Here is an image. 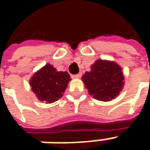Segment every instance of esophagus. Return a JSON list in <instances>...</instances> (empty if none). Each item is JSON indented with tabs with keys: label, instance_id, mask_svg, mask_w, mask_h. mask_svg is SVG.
<instances>
[{
	"label": "esophagus",
	"instance_id": "1",
	"mask_svg": "<svg viewBox=\"0 0 150 150\" xmlns=\"http://www.w3.org/2000/svg\"><path fill=\"white\" fill-rule=\"evenodd\" d=\"M82 75V73H79V74H76V75H73V77L75 79H79L81 77Z\"/></svg>",
	"mask_w": 150,
	"mask_h": 150
}]
</instances>
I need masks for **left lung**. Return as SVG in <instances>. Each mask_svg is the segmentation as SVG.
<instances>
[{
    "label": "left lung",
    "instance_id": "8db88e82",
    "mask_svg": "<svg viewBox=\"0 0 150 150\" xmlns=\"http://www.w3.org/2000/svg\"><path fill=\"white\" fill-rule=\"evenodd\" d=\"M82 79L89 94L101 101L113 100L124 86V75L116 63L99 59Z\"/></svg>",
    "mask_w": 150,
    "mask_h": 150
}]
</instances>
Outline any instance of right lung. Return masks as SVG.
<instances>
[{"label": "right lung", "mask_w": 150, "mask_h": 150, "mask_svg": "<svg viewBox=\"0 0 150 150\" xmlns=\"http://www.w3.org/2000/svg\"><path fill=\"white\" fill-rule=\"evenodd\" d=\"M70 80L67 72L57 71L54 67L46 64L34 74L30 83L38 100L50 104L62 97Z\"/></svg>", "instance_id": "add662e5"}]
</instances>
